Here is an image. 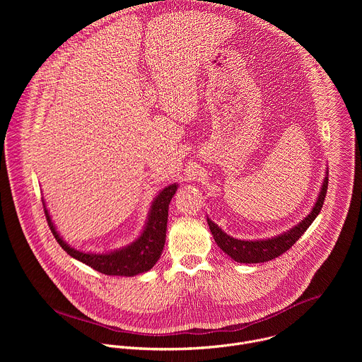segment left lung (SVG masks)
<instances>
[{"mask_svg": "<svg viewBox=\"0 0 362 362\" xmlns=\"http://www.w3.org/2000/svg\"><path fill=\"white\" fill-rule=\"evenodd\" d=\"M327 189H328V172L322 182L321 192L318 194V199L314 204L311 214H309L303 221H300L296 226H293L292 229L278 236H274L269 239H261V240H240L226 235L216 223H214L208 218V223L214 235V239L218 243V246L236 262L259 264V262L272 261L275 257L281 256L284 252H286L305 233V230L311 226V223L315 221V218L322 209Z\"/></svg>", "mask_w": 362, "mask_h": 362, "instance_id": "1", "label": "left lung"}]
</instances>
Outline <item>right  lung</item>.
<instances>
[{
	"label": "right lung",
	"instance_id": "add662e5",
	"mask_svg": "<svg viewBox=\"0 0 362 362\" xmlns=\"http://www.w3.org/2000/svg\"><path fill=\"white\" fill-rule=\"evenodd\" d=\"M176 190L177 185L173 183L166 186L163 190L159 192L156 197H154L146 226L141 235L133 243L106 253H90L71 247L69 243L63 240V238L56 230V226L53 221H51V216L45 208V203L44 214L56 240L71 257H74V259L91 267L97 272H101L105 275L134 276L150 271L159 261L166 242L169 203Z\"/></svg>",
	"mask_w": 362,
	"mask_h": 362
}]
</instances>
